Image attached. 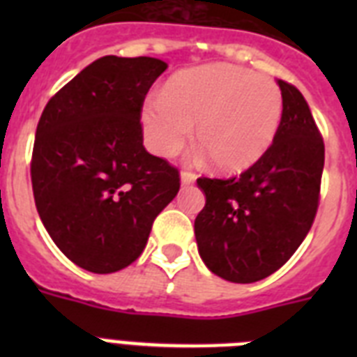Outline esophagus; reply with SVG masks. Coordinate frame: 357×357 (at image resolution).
<instances>
[{
  "instance_id": "esophagus-1",
  "label": "esophagus",
  "mask_w": 357,
  "mask_h": 357,
  "mask_svg": "<svg viewBox=\"0 0 357 357\" xmlns=\"http://www.w3.org/2000/svg\"><path fill=\"white\" fill-rule=\"evenodd\" d=\"M196 181V174L189 172V170H183L181 172V185H190Z\"/></svg>"
}]
</instances>
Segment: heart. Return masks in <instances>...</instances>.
<instances>
[{
    "label": "heart",
    "mask_w": 357,
    "mask_h": 357,
    "mask_svg": "<svg viewBox=\"0 0 357 357\" xmlns=\"http://www.w3.org/2000/svg\"><path fill=\"white\" fill-rule=\"evenodd\" d=\"M283 113L280 86L231 64L179 72L162 98L144 103L140 122L153 153H178L195 129L196 144L220 172H243L274 142Z\"/></svg>",
    "instance_id": "1"
}]
</instances>
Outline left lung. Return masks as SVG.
<instances>
[{
	"instance_id": "left-lung-1",
	"label": "left lung",
	"mask_w": 357,
	"mask_h": 357,
	"mask_svg": "<svg viewBox=\"0 0 357 357\" xmlns=\"http://www.w3.org/2000/svg\"><path fill=\"white\" fill-rule=\"evenodd\" d=\"M283 113L274 142L238 178H198L206 207L195 220L202 261L234 283L271 276L296 252L315 220L324 142L296 86L278 79Z\"/></svg>"
}]
</instances>
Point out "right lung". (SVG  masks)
<instances>
[{"label": "right lung", "mask_w": 357, "mask_h": 357, "mask_svg": "<svg viewBox=\"0 0 357 357\" xmlns=\"http://www.w3.org/2000/svg\"><path fill=\"white\" fill-rule=\"evenodd\" d=\"M167 68L161 59L105 55L47 102L36 126V211L57 248L94 274L131 265L178 195V168L146 151L140 126L146 94Z\"/></svg>", "instance_id": "1"}]
</instances>
